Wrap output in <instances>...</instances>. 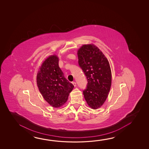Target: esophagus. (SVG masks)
Segmentation results:
<instances>
[{
  "instance_id": "obj_1",
  "label": "esophagus",
  "mask_w": 149,
  "mask_h": 149,
  "mask_svg": "<svg viewBox=\"0 0 149 149\" xmlns=\"http://www.w3.org/2000/svg\"><path fill=\"white\" fill-rule=\"evenodd\" d=\"M72 84H73V85L74 86H76V82H75V81H73V82H72Z\"/></svg>"
}]
</instances>
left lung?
Returning <instances> with one entry per match:
<instances>
[{
	"label": "left lung",
	"instance_id": "left-lung-1",
	"mask_svg": "<svg viewBox=\"0 0 149 149\" xmlns=\"http://www.w3.org/2000/svg\"><path fill=\"white\" fill-rule=\"evenodd\" d=\"M78 64L86 76L83 92L89 107L96 109L107 99L111 85V72L107 58L93 45H83L77 53Z\"/></svg>",
	"mask_w": 149,
	"mask_h": 149
}]
</instances>
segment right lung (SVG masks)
I'll return each mask as SVG.
<instances>
[{"instance_id": "right-lung-1", "label": "right lung", "mask_w": 149, "mask_h": 149, "mask_svg": "<svg viewBox=\"0 0 149 149\" xmlns=\"http://www.w3.org/2000/svg\"><path fill=\"white\" fill-rule=\"evenodd\" d=\"M37 76L38 88L44 99L53 107H60L65 103L73 85L64 77L58 66V58L51 55L40 68Z\"/></svg>"}]
</instances>
